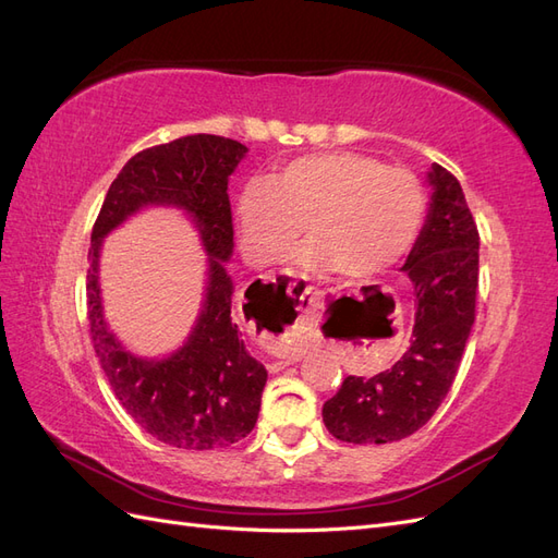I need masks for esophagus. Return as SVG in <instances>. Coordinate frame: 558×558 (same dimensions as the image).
<instances>
[{
  "label": "esophagus",
  "mask_w": 558,
  "mask_h": 558,
  "mask_svg": "<svg viewBox=\"0 0 558 558\" xmlns=\"http://www.w3.org/2000/svg\"><path fill=\"white\" fill-rule=\"evenodd\" d=\"M275 289L279 293L289 295L291 302L295 305V310H300V312H312L316 307L318 291H316V286L307 277H302V275H295V277L293 275H281L279 279H275ZM300 356H302V353L295 351V353H289V356H283L279 361H272V363L267 365L269 373H277V369H283V367L293 365L295 361H300Z\"/></svg>",
  "instance_id": "obj_1"
}]
</instances>
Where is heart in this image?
Masks as SVG:
<instances>
[{"label":"heart","mask_w":558,"mask_h":558,"mask_svg":"<svg viewBox=\"0 0 558 558\" xmlns=\"http://www.w3.org/2000/svg\"><path fill=\"white\" fill-rule=\"evenodd\" d=\"M426 216L418 177L379 158L332 150L283 165L269 183L251 181L240 195V240L256 265L283 260L302 228L314 242L312 267L373 279L412 251Z\"/></svg>","instance_id":"1"}]
</instances>
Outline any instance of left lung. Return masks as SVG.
Segmentation results:
<instances>
[{
	"label": "left lung",
	"mask_w": 558,
	"mask_h": 558,
	"mask_svg": "<svg viewBox=\"0 0 558 558\" xmlns=\"http://www.w3.org/2000/svg\"><path fill=\"white\" fill-rule=\"evenodd\" d=\"M428 179V221L402 267L416 295L412 344L391 369L347 377L324 404V424L342 442H398L426 426L449 393L475 324L477 223L459 179L437 162Z\"/></svg>",
	"instance_id": "obj_1"
}]
</instances>
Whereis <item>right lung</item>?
I'll list each match as a JSON object with an SVG mask.
<instances>
[{
  "label": "right lung",
  "instance_id": "right-lung-1",
  "mask_svg": "<svg viewBox=\"0 0 558 558\" xmlns=\"http://www.w3.org/2000/svg\"><path fill=\"white\" fill-rule=\"evenodd\" d=\"M246 146L218 134H189L130 158L102 202L88 251V320L93 347L123 410L160 442L207 451L246 437L260 412L267 369L251 356L232 320V281L223 263L232 253L228 177ZM146 204L183 206L210 253L206 310L190 342L165 362L132 357L106 328L96 263L101 238Z\"/></svg>",
  "mask_w": 558,
  "mask_h": 558
}]
</instances>
